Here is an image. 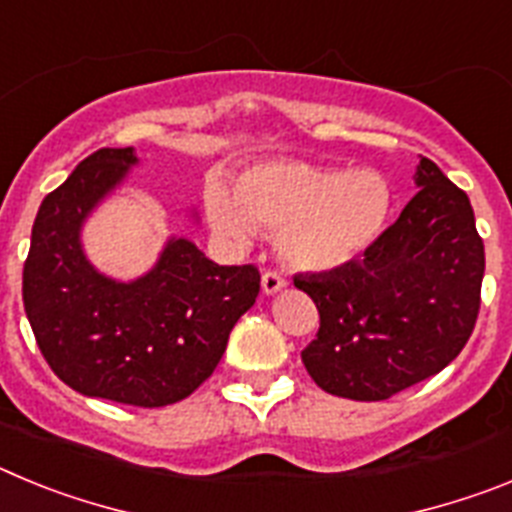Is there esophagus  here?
<instances>
[{
    "instance_id": "obj_1",
    "label": "esophagus",
    "mask_w": 512,
    "mask_h": 512,
    "mask_svg": "<svg viewBox=\"0 0 512 512\" xmlns=\"http://www.w3.org/2000/svg\"><path fill=\"white\" fill-rule=\"evenodd\" d=\"M284 287H287V277H284V274H279V271H264L261 289H264L266 295H277Z\"/></svg>"
}]
</instances>
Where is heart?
<instances>
[{"instance_id":"obj_1","label":"heart","mask_w":512,"mask_h":512,"mask_svg":"<svg viewBox=\"0 0 512 512\" xmlns=\"http://www.w3.org/2000/svg\"><path fill=\"white\" fill-rule=\"evenodd\" d=\"M212 228L233 243H248L253 228L277 233L287 264L330 271L361 259L382 235L390 215V187L377 171H343L305 161H269L243 171L233 197L207 187Z\"/></svg>"}]
</instances>
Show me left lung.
I'll return each mask as SVG.
<instances>
[{"instance_id": "1", "label": "left lung", "mask_w": 512, "mask_h": 512, "mask_svg": "<svg viewBox=\"0 0 512 512\" xmlns=\"http://www.w3.org/2000/svg\"><path fill=\"white\" fill-rule=\"evenodd\" d=\"M415 182L420 192L361 259L295 274L320 312L302 364L330 395L390 400L449 366L472 336L485 277L474 210L431 158Z\"/></svg>"}]
</instances>
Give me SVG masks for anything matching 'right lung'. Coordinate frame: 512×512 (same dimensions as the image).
I'll return each instance as SVG.
<instances>
[{
    "label": "right lung",
    "instance_id": "obj_1",
    "mask_svg": "<svg viewBox=\"0 0 512 512\" xmlns=\"http://www.w3.org/2000/svg\"><path fill=\"white\" fill-rule=\"evenodd\" d=\"M133 148H99L40 205L22 269V302L56 377L89 397L164 408L220 364L228 336L256 302L253 264L217 266L194 243L169 241L156 269L130 284L89 266L79 228L135 164Z\"/></svg>",
    "mask_w": 512,
    "mask_h": 512
}]
</instances>
